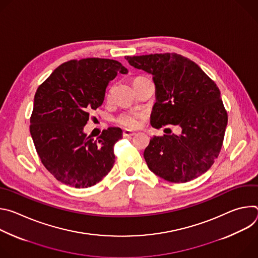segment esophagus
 <instances>
[{
  "label": "esophagus",
  "mask_w": 258,
  "mask_h": 258,
  "mask_svg": "<svg viewBox=\"0 0 258 258\" xmlns=\"http://www.w3.org/2000/svg\"><path fill=\"white\" fill-rule=\"evenodd\" d=\"M134 135H136V133H134V132H132V131H130V130H124L123 133H122V136H123L124 138H130V137H132V136H134Z\"/></svg>",
  "instance_id": "1"
}]
</instances>
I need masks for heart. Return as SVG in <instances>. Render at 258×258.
I'll use <instances>...</instances> for the list:
<instances>
[{"instance_id": "1", "label": "heart", "mask_w": 258, "mask_h": 258, "mask_svg": "<svg viewBox=\"0 0 258 258\" xmlns=\"http://www.w3.org/2000/svg\"><path fill=\"white\" fill-rule=\"evenodd\" d=\"M139 79H144V78L143 77H138L135 80H139ZM116 121L119 124H121V125H123L125 127H128V128H134V127H137L139 125V118H138V116L136 114H133V113L120 114L116 118Z\"/></svg>"}]
</instances>
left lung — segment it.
<instances>
[{
  "instance_id": "left-lung-1",
  "label": "left lung",
  "mask_w": 258,
  "mask_h": 258,
  "mask_svg": "<svg viewBox=\"0 0 258 258\" xmlns=\"http://www.w3.org/2000/svg\"><path fill=\"white\" fill-rule=\"evenodd\" d=\"M152 76L156 102L151 125H179L180 135L153 137L144 151L149 169L170 182L206 172L222 149L228 114L213 81L192 60L175 53L125 56Z\"/></svg>"
}]
</instances>
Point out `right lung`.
<instances>
[{
  "instance_id": "obj_1",
  "label": "right lung",
  "mask_w": 258,
  "mask_h": 258,
  "mask_svg": "<svg viewBox=\"0 0 258 258\" xmlns=\"http://www.w3.org/2000/svg\"><path fill=\"white\" fill-rule=\"evenodd\" d=\"M128 71L111 59L71 60L57 67L34 95L30 135L45 167L73 188H89L113 167L119 127H108L98 141L87 136L90 111L103 104L106 88Z\"/></svg>"
}]
</instances>
